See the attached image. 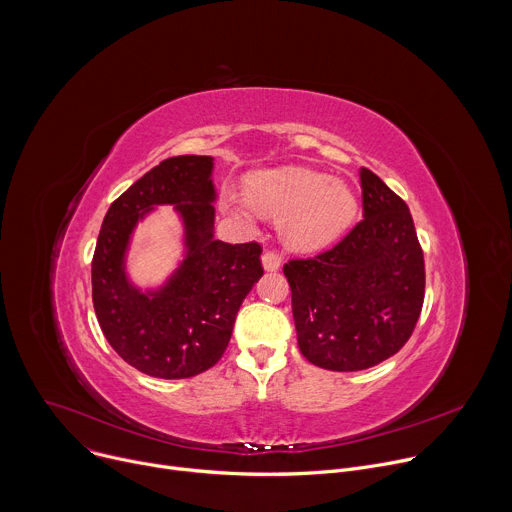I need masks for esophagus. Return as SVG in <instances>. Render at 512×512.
<instances>
[{
    "instance_id": "obj_1",
    "label": "esophagus",
    "mask_w": 512,
    "mask_h": 512,
    "mask_svg": "<svg viewBox=\"0 0 512 512\" xmlns=\"http://www.w3.org/2000/svg\"><path fill=\"white\" fill-rule=\"evenodd\" d=\"M281 265V255L277 251H265L263 253V267L267 271H275Z\"/></svg>"
}]
</instances>
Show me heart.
Here are the masks:
<instances>
[{
  "instance_id": "heart-1",
  "label": "heart",
  "mask_w": 512,
  "mask_h": 512,
  "mask_svg": "<svg viewBox=\"0 0 512 512\" xmlns=\"http://www.w3.org/2000/svg\"><path fill=\"white\" fill-rule=\"evenodd\" d=\"M247 198L263 214L283 218V237L289 247L316 251L332 243L354 218L352 190L322 174L285 168L253 174L247 180ZM223 206L229 214L247 221V206L227 192Z\"/></svg>"
}]
</instances>
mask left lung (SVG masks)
Returning <instances> with one entry per match:
<instances>
[{
    "mask_svg": "<svg viewBox=\"0 0 512 512\" xmlns=\"http://www.w3.org/2000/svg\"><path fill=\"white\" fill-rule=\"evenodd\" d=\"M364 218L328 251L289 259L298 346L328 371H362L411 338L425 296V261L405 200L360 168Z\"/></svg>",
    "mask_w": 512,
    "mask_h": 512,
    "instance_id": "8db88e82",
    "label": "left lung"
}]
</instances>
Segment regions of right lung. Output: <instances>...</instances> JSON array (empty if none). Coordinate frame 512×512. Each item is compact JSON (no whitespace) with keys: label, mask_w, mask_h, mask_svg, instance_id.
<instances>
[{"label":"right lung","mask_w":512,"mask_h":512,"mask_svg":"<svg viewBox=\"0 0 512 512\" xmlns=\"http://www.w3.org/2000/svg\"><path fill=\"white\" fill-rule=\"evenodd\" d=\"M210 156H176L145 172L109 206L99 231L91 279L99 326L113 350L137 371L188 379L225 354L237 312L263 275L261 243L212 239ZM154 203H176L187 225L189 257L158 295L133 290L122 255L136 218Z\"/></svg>","instance_id":"right-lung-1"}]
</instances>
